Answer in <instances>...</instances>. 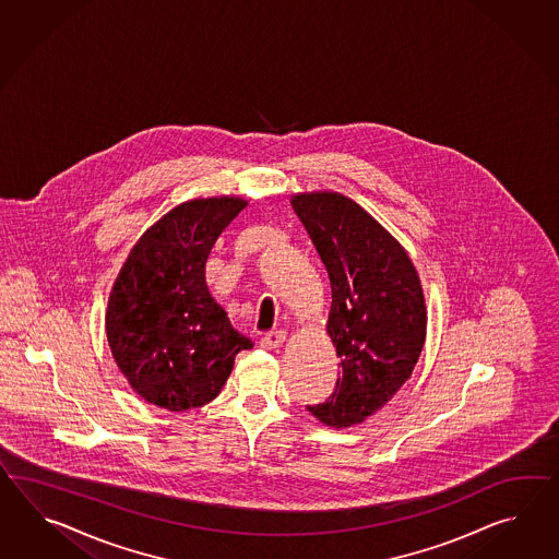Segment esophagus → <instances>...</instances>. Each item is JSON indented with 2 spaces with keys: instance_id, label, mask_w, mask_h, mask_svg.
<instances>
[{
  "instance_id": "1",
  "label": "esophagus",
  "mask_w": 559,
  "mask_h": 559,
  "mask_svg": "<svg viewBox=\"0 0 559 559\" xmlns=\"http://www.w3.org/2000/svg\"><path fill=\"white\" fill-rule=\"evenodd\" d=\"M286 341V331H271L262 337V347L266 349H278Z\"/></svg>"
}]
</instances>
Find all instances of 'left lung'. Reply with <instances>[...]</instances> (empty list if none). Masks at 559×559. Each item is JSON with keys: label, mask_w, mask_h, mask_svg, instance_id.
Instances as JSON below:
<instances>
[{"label": "left lung", "mask_w": 559, "mask_h": 559, "mask_svg": "<svg viewBox=\"0 0 559 559\" xmlns=\"http://www.w3.org/2000/svg\"><path fill=\"white\" fill-rule=\"evenodd\" d=\"M290 205L328 269V335L341 359L331 400L307 409L349 428L383 408L416 368L428 325L423 283L406 248L352 198L302 191Z\"/></svg>", "instance_id": "left-lung-1"}]
</instances>
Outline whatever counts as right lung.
<instances>
[{
  "label": "right lung",
  "mask_w": 559,
  "mask_h": 559,
  "mask_svg": "<svg viewBox=\"0 0 559 559\" xmlns=\"http://www.w3.org/2000/svg\"><path fill=\"white\" fill-rule=\"evenodd\" d=\"M248 202L238 195L176 205L141 234L110 288L105 329L124 380L157 408L212 402L238 352L254 343L231 328L205 283L219 234Z\"/></svg>",
  "instance_id": "add662e5"
}]
</instances>
